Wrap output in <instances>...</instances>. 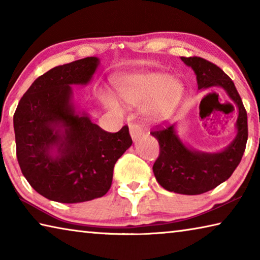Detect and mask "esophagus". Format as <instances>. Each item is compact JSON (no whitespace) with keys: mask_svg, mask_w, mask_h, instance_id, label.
Segmentation results:
<instances>
[{"mask_svg":"<svg viewBox=\"0 0 260 260\" xmlns=\"http://www.w3.org/2000/svg\"><path fill=\"white\" fill-rule=\"evenodd\" d=\"M129 133H131L132 139L135 141V140H138L141 135L144 134V129L140 125L131 124L129 125Z\"/></svg>","mask_w":260,"mask_h":260,"instance_id":"34e87169","label":"esophagus"}]
</instances>
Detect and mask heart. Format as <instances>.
<instances>
[{"instance_id":"obj_1","label":"heart","mask_w":260,"mask_h":260,"mask_svg":"<svg viewBox=\"0 0 260 260\" xmlns=\"http://www.w3.org/2000/svg\"><path fill=\"white\" fill-rule=\"evenodd\" d=\"M183 86L178 79L161 71H141L128 73L117 83L118 98L128 107L144 105V111L158 116L169 105L178 100ZM102 102L114 113H121V107L110 93L102 95Z\"/></svg>"}]
</instances>
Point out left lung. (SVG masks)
<instances>
[{"label":"left lung","instance_id":"obj_1","mask_svg":"<svg viewBox=\"0 0 260 260\" xmlns=\"http://www.w3.org/2000/svg\"><path fill=\"white\" fill-rule=\"evenodd\" d=\"M181 59L195 72L199 90L222 88L239 110L235 139L219 152H203L187 147L177 134L175 124L160 126L150 133L160 148L152 166L158 183L169 191L200 195L226 181L240 164L248 140V117L234 82L221 69L201 57Z\"/></svg>","mask_w":260,"mask_h":260}]
</instances>
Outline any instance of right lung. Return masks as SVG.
I'll return each mask as SVG.
<instances>
[{
	"label": "right lung",
	"mask_w": 260,
	"mask_h": 260,
	"mask_svg": "<svg viewBox=\"0 0 260 260\" xmlns=\"http://www.w3.org/2000/svg\"><path fill=\"white\" fill-rule=\"evenodd\" d=\"M99 64L98 57H86L49 70L30 85L14 114L21 172L50 201L80 203L104 196L114 164L133 143L128 127L105 132L73 102L72 85H88Z\"/></svg>",
	"instance_id": "add662e5"
}]
</instances>
